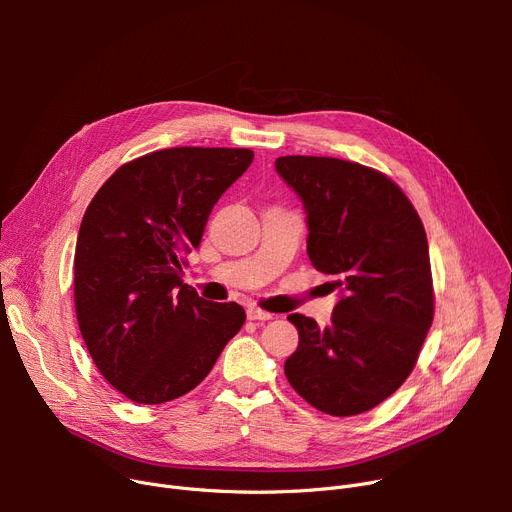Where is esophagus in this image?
<instances>
[{"mask_svg": "<svg viewBox=\"0 0 512 512\" xmlns=\"http://www.w3.org/2000/svg\"><path fill=\"white\" fill-rule=\"evenodd\" d=\"M247 317H249L251 321H270L274 315L267 313V311H261V309H257V307H249V309H247Z\"/></svg>", "mask_w": 512, "mask_h": 512, "instance_id": "esophagus-1", "label": "esophagus"}]
</instances>
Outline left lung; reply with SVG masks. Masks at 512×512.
Masks as SVG:
<instances>
[{"label":"left lung","mask_w":512,"mask_h":512,"mask_svg":"<svg viewBox=\"0 0 512 512\" xmlns=\"http://www.w3.org/2000/svg\"><path fill=\"white\" fill-rule=\"evenodd\" d=\"M276 172L303 201L313 267L338 288L330 326L288 315L299 346L284 373L321 413H365L409 378L432 326L423 224L390 178L355 161L286 155Z\"/></svg>","instance_id":"8db88e82"}]
</instances>
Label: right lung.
<instances>
[{
    "mask_svg": "<svg viewBox=\"0 0 512 512\" xmlns=\"http://www.w3.org/2000/svg\"><path fill=\"white\" fill-rule=\"evenodd\" d=\"M251 161V149H161L118 168L85 211L74 253L78 328L103 378L139 405L199 386L245 324L240 305L182 284V265Z\"/></svg>",
    "mask_w": 512,
    "mask_h": 512,
    "instance_id": "obj_1",
    "label": "right lung"
}]
</instances>
